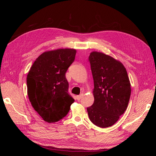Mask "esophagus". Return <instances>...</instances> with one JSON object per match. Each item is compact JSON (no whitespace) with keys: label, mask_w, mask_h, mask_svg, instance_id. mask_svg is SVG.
<instances>
[{"label":"esophagus","mask_w":156,"mask_h":156,"mask_svg":"<svg viewBox=\"0 0 156 156\" xmlns=\"http://www.w3.org/2000/svg\"><path fill=\"white\" fill-rule=\"evenodd\" d=\"M83 94H80V95L77 96H76L77 100H81V99L83 98Z\"/></svg>","instance_id":"1"}]
</instances>
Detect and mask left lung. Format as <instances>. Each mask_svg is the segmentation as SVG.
<instances>
[{"label":"left lung","mask_w":156,"mask_h":156,"mask_svg":"<svg viewBox=\"0 0 156 156\" xmlns=\"http://www.w3.org/2000/svg\"><path fill=\"white\" fill-rule=\"evenodd\" d=\"M94 88V101L87 108L94 124L105 128L114 125L128 105L131 84L126 68L121 62L101 52L90 54Z\"/></svg>","instance_id":"1"}]
</instances>
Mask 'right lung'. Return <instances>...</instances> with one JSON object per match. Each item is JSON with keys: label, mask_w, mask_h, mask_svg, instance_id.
I'll return each instance as SVG.
<instances>
[{"label": "right lung", "mask_w": 156, "mask_h": 156, "mask_svg": "<svg viewBox=\"0 0 156 156\" xmlns=\"http://www.w3.org/2000/svg\"><path fill=\"white\" fill-rule=\"evenodd\" d=\"M75 49L45 51L27 74V94L31 105L44 121L55 123L68 113L74 99L68 94L66 72L75 60Z\"/></svg>", "instance_id": "obj_1"}]
</instances>
